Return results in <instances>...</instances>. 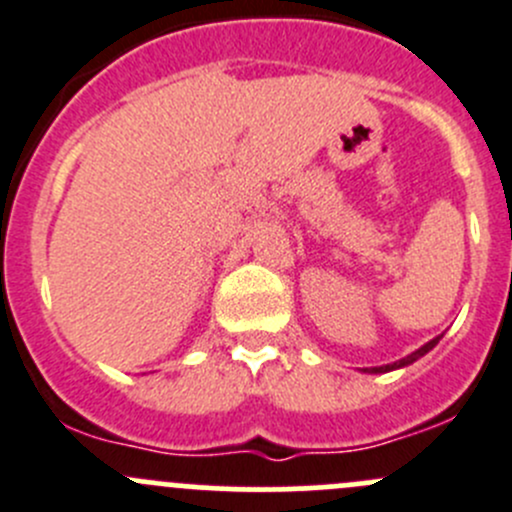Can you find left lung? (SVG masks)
<instances>
[{
    "label": "left lung",
    "mask_w": 512,
    "mask_h": 512,
    "mask_svg": "<svg viewBox=\"0 0 512 512\" xmlns=\"http://www.w3.org/2000/svg\"><path fill=\"white\" fill-rule=\"evenodd\" d=\"M438 340H440V335L433 337V340H430V342H425V345L418 347V350H415V352H410V355L403 357V360H395V362H390V365H380V367H362V372H372V375H377V372H390V370H400V367L413 365L415 360H420V357H423V355H428V352L433 350L435 345H438Z\"/></svg>",
    "instance_id": "left-lung-1"
}]
</instances>
